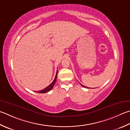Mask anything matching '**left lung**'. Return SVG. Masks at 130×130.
<instances>
[{
  "mask_svg": "<svg viewBox=\"0 0 130 130\" xmlns=\"http://www.w3.org/2000/svg\"><path fill=\"white\" fill-rule=\"evenodd\" d=\"M80 85H81V86H83V87H86V88H88V87H85V86H83V85H82V84H80Z\"/></svg>",
  "mask_w": 130,
  "mask_h": 130,
  "instance_id": "8db88e82",
  "label": "left lung"
}]
</instances>
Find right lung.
<instances>
[{
  "instance_id": "obj_1",
  "label": "right lung",
  "mask_w": 130,
  "mask_h": 130,
  "mask_svg": "<svg viewBox=\"0 0 130 130\" xmlns=\"http://www.w3.org/2000/svg\"><path fill=\"white\" fill-rule=\"evenodd\" d=\"M57 73H56V76H55V78L54 79V80H53V82L50 84V85L47 86V87H45V88L43 89V90H40V91H35V92H38V93H46V92H49L50 91H51L52 90V89L53 88V86H54L55 84L56 83V79H57Z\"/></svg>"
}]
</instances>
